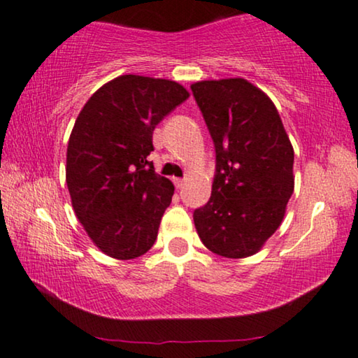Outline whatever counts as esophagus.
<instances>
[{
	"label": "esophagus",
	"instance_id": "esophagus-1",
	"mask_svg": "<svg viewBox=\"0 0 358 358\" xmlns=\"http://www.w3.org/2000/svg\"><path fill=\"white\" fill-rule=\"evenodd\" d=\"M173 183H175L176 188H182L183 183H185V180L183 178H173Z\"/></svg>",
	"mask_w": 358,
	"mask_h": 358
}]
</instances>
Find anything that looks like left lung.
Here are the masks:
<instances>
[{"label":"left lung","instance_id":"obj_1","mask_svg":"<svg viewBox=\"0 0 358 358\" xmlns=\"http://www.w3.org/2000/svg\"><path fill=\"white\" fill-rule=\"evenodd\" d=\"M192 92L215 143L210 201L193 213L215 255H256L284 218L294 192V148L273 101L246 79L201 80Z\"/></svg>","mask_w":358,"mask_h":358}]
</instances>
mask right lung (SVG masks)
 <instances>
[{"label":"right lung","mask_w":358,"mask_h":358,"mask_svg":"<svg viewBox=\"0 0 358 358\" xmlns=\"http://www.w3.org/2000/svg\"><path fill=\"white\" fill-rule=\"evenodd\" d=\"M188 97L173 80L129 74L103 84L80 110L66 182L76 216L107 256L135 259L155 243L175 187L147 160L152 135Z\"/></svg>","instance_id":"1"}]
</instances>
